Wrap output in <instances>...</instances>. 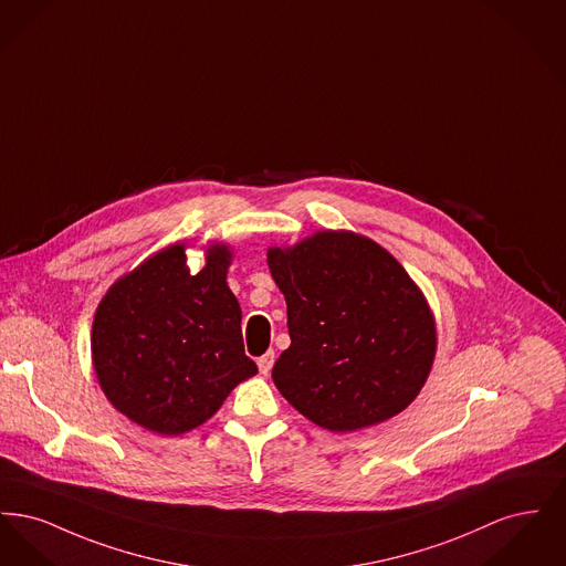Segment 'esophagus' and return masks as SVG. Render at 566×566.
Wrapping results in <instances>:
<instances>
[{"label": "esophagus", "instance_id": "34e87169", "mask_svg": "<svg viewBox=\"0 0 566 566\" xmlns=\"http://www.w3.org/2000/svg\"><path fill=\"white\" fill-rule=\"evenodd\" d=\"M273 360H275V356H273V352H268V354H263L259 360H256V365H259V371L263 374V376H268L271 371V367H273Z\"/></svg>", "mask_w": 566, "mask_h": 566}]
</instances>
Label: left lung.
Wrapping results in <instances>:
<instances>
[{"mask_svg":"<svg viewBox=\"0 0 566 566\" xmlns=\"http://www.w3.org/2000/svg\"><path fill=\"white\" fill-rule=\"evenodd\" d=\"M268 265L289 307L291 346L271 371L280 395L333 432L407 409L431 374L437 323L403 265L342 229L271 245Z\"/></svg>","mask_w":566,"mask_h":566,"instance_id":"left-lung-1","label":"left lung"}]
</instances>
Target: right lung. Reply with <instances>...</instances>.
Returning a JSON list of instances; mask_svg holds the SVG:
<instances>
[{"instance_id":"obj_1","label":"right lung","mask_w":566,"mask_h":566,"mask_svg":"<svg viewBox=\"0 0 566 566\" xmlns=\"http://www.w3.org/2000/svg\"><path fill=\"white\" fill-rule=\"evenodd\" d=\"M187 248L169 243L120 275L91 328L93 369L106 399L163 437L208 422L259 371L243 354L242 307L227 284L233 248L206 245L197 273Z\"/></svg>"}]
</instances>
